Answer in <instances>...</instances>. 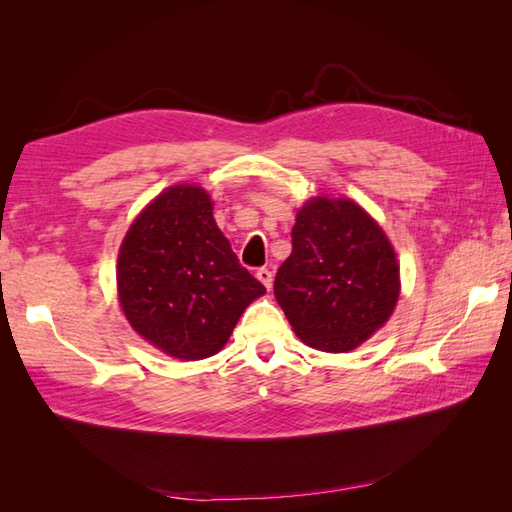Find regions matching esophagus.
Wrapping results in <instances>:
<instances>
[{
  "instance_id": "esophagus-1",
  "label": "esophagus",
  "mask_w": 512,
  "mask_h": 512,
  "mask_svg": "<svg viewBox=\"0 0 512 512\" xmlns=\"http://www.w3.org/2000/svg\"><path fill=\"white\" fill-rule=\"evenodd\" d=\"M255 277L262 281V284L266 286V290H270V286H273V273H270L268 268H257L255 270Z\"/></svg>"
}]
</instances>
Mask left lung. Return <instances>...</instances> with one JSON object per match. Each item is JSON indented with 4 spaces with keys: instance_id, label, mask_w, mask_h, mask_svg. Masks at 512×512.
<instances>
[{
    "instance_id": "1",
    "label": "left lung",
    "mask_w": 512,
    "mask_h": 512,
    "mask_svg": "<svg viewBox=\"0 0 512 512\" xmlns=\"http://www.w3.org/2000/svg\"><path fill=\"white\" fill-rule=\"evenodd\" d=\"M398 295L394 246L363 206L328 195L301 206L275 297L303 343L323 352L354 350L383 328Z\"/></svg>"
}]
</instances>
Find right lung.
I'll list each match as a JSON object with an SVG mask.
<instances>
[{"mask_svg":"<svg viewBox=\"0 0 512 512\" xmlns=\"http://www.w3.org/2000/svg\"><path fill=\"white\" fill-rule=\"evenodd\" d=\"M116 284L129 325L180 361L220 352L248 303L266 292L195 184L165 189L136 217L118 250Z\"/></svg>","mask_w":512,"mask_h":512,"instance_id":"obj_1","label":"right lung"}]
</instances>
